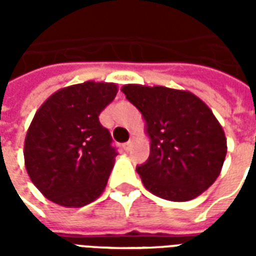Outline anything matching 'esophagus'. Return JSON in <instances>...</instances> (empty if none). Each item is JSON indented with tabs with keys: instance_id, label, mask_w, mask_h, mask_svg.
Returning <instances> with one entry per match:
<instances>
[{
	"instance_id": "34e87169",
	"label": "esophagus",
	"mask_w": 256,
	"mask_h": 256,
	"mask_svg": "<svg viewBox=\"0 0 256 256\" xmlns=\"http://www.w3.org/2000/svg\"><path fill=\"white\" fill-rule=\"evenodd\" d=\"M132 145H133V140H130V141H128V142H124L122 146H123V150H128L130 148H132Z\"/></svg>"
}]
</instances>
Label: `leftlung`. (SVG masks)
Segmentation results:
<instances>
[{
  "label": "left lung",
  "instance_id": "left-lung-1",
  "mask_svg": "<svg viewBox=\"0 0 256 256\" xmlns=\"http://www.w3.org/2000/svg\"><path fill=\"white\" fill-rule=\"evenodd\" d=\"M150 138L148 160L137 166L144 186L172 202L198 198L218 178L225 162L224 128L203 101L186 90L124 84Z\"/></svg>",
  "mask_w": 256,
  "mask_h": 256
}]
</instances>
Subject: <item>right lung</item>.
Wrapping results in <instances>:
<instances>
[{
    "instance_id": "right-lung-1",
    "label": "right lung",
    "mask_w": 256,
    "mask_h": 256,
    "mask_svg": "<svg viewBox=\"0 0 256 256\" xmlns=\"http://www.w3.org/2000/svg\"><path fill=\"white\" fill-rule=\"evenodd\" d=\"M115 84L84 82L58 90L36 112L24 141L26 170L40 192L63 207H82L104 192L115 156L98 120Z\"/></svg>"
}]
</instances>
